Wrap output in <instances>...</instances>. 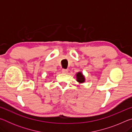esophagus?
<instances>
[{
	"label": "esophagus",
	"instance_id": "esophagus-1",
	"mask_svg": "<svg viewBox=\"0 0 132 132\" xmlns=\"http://www.w3.org/2000/svg\"><path fill=\"white\" fill-rule=\"evenodd\" d=\"M62 73H65V74H66V73H68V70H66V69H62Z\"/></svg>",
	"mask_w": 132,
	"mask_h": 132
}]
</instances>
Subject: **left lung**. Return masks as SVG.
Returning <instances> with one entry per match:
<instances>
[{"mask_svg": "<svg viewBox=\"0 0 132 132\" xmlns=\"http://www.w3.org/2000/svg\"><path fill=\"white\" fill-rule=\"evenodd\" d=\"M76 77H77V81L78 82H80V83L84 82V81H85L84 76L83 75H82V74L81 72H79V73H77Z\"/></svg>", "mask_w": 132, "mask_h": 132, "instance_id": "1", "label": "left lung"}]
</instances>
